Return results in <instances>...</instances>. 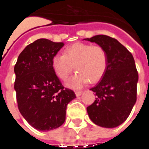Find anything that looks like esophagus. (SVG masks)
<instances>
[{
    "instance_id": "esophagus-1",
    "label": "esophagus",
    "mask_w": 149,
    "mask_h": 149,
    "mask_svg": "<svg viewBox=\"0 0 149 149\" xmlns=\"http://www.w3.org/2000/svg\"><path fill=\"white\" fill-rule=\"evenodd\" d=\"M82 93H83L82 91H76L75 92V95L77 97H78V96H81V95H82Z\"/></svg>"
}]
</instances>
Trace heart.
<instances>
[{
	"instance_id": "b5f03b06",
	"label": "heart",
	"mask_w": 149,
	"mask_h": 149,
	"mask_svg": "<svg viewBox=\"0 0 149 149\" xmlns=\"http://www.w3.org/2000/svg\"><path fill=\"white\" fill-rule=\"evenodd\" d=\"M51 64L56 75L63 81L75 68L77 74L67 81L66 85L72 89H81L89 81L95 83L101 80L107 67V56L101 46L76 42L67 47L64 54H55Z\"/></svg>"
}]
</instances>
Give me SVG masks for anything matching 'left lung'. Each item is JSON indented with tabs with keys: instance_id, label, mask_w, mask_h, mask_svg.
I'll use <instances>...</instances> for the list:
<instances>
[{
	"instance_id": "1",
	"label": "left lung",
	"mask_w": 149,
	"mask_h": 149,
	"mask_svg": "<svg viewBox=\"0 0 149 149\" xmlns=\"http://www.w3.org/2000/svg\"><path fill=\"white\" fill-rule=\"evenodd\" d=\"M84 40L101 46L107 56L104 74L90 89L97 97L86 108L88 115L97 125L116 127L127 119L136 103L138 72L135 61L125 46L108 36L97 35Z\"/></svg>"
}]
</instances>
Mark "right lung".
I'll return each mask as SVG.
<instances>
[{"label":"right lung","instance_id":"1","mask_svg":"<svg viewBox=\"0 0 149 149\" xmlns=\"http://www.w3.org/2000/svg\"><path fill=\"white\" fill-rule=\"evenodd\" d=\"M63 45V42L37 39L22 51L14 68L19 111L38 131L61 126L65 120L67 104L76 98L73 91L64 89L52 68V58Z\"/></svg>","mask_w":149,"mask_h":149}]
</instances>
